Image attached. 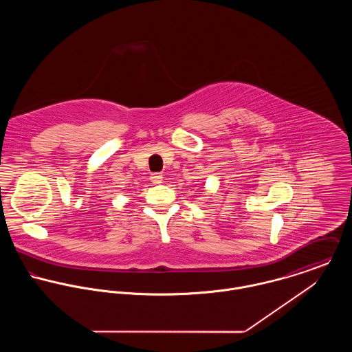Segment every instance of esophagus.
Returning <instances> with one entry per match:
<instances>
[{
  "label": "esophagus",
  "instance_id": "obj_1",
  "mask_svg": "<svg viewBox=\"0 0 352 352\" xmlns=\"http://www.w3.org/2000/svg\"><path fill=\"white\" fill-rule=\"evenodd\" d=\"M151 182L153 184H160V183H162V175H161V173H151Z\"/></svg>",
  "mask_w": 352,
  "mask_h": 352
}]
</instances>
